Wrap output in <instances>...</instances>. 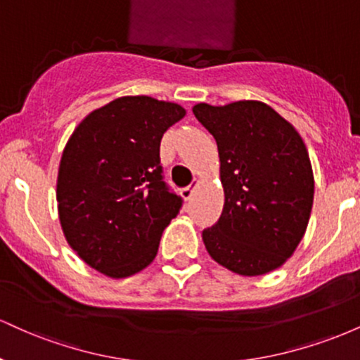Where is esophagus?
<instances>
[{
	"label": "esophagus",
	"instance_id": "esophagus-1",
	"mask_svg": "<svg viewBox=\"0 0 360 360\" xmlns=\"http://www.w3.org/2000/svg\"><path fill=\"white\" fill-rule=\"evenodd\" d=\"M198 184H200V183H198V181L194 179L191 184H189V186H186V188H183V191H181V194H183V198H184V200H191V196H193L194 189H196V186H198Z\"/></svg>",
	"mask_w": 360,
	"mask_h": 360
}]
</instances>
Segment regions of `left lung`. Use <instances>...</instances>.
<instances>
[{
	"instance_id": "left-lung-1",
	"label": "left lung",
	"mask_w": 360,
	"mask_h": 360,
	"mask_svg": "<svg viewBox=\"0 0 360 360\" xmlns=\"http://www.w3.org/2000/svg\"><path fill=\"white\" fill-rule=\"evenodd\" d=\"M194 117L217 140L225 205L203 230L212 257L242 276L278 269L295 252L313 206L311 164L303 139L260 101L200 103Z\"/></svg>"
}]
</instances>
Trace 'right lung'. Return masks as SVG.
<instances>
[{
  "mask_svg": "<svg viewBox=\"0 0 360 360\" xmlns=\"http://www.w3.org/2000/svg\"><path fill=\"white\" fill-rule=\"evenodd\" d=\"M184 115L176 103L118 98L82 120L62 152V232L86 264L110 278L147 267L183 206L164 181L160 140Z\"/></svg>",
  "mask_w": 360,
  "mask_h": 360,
  "instance_id": "add662e5",
  "label": "right lung"
}]
</instances>
